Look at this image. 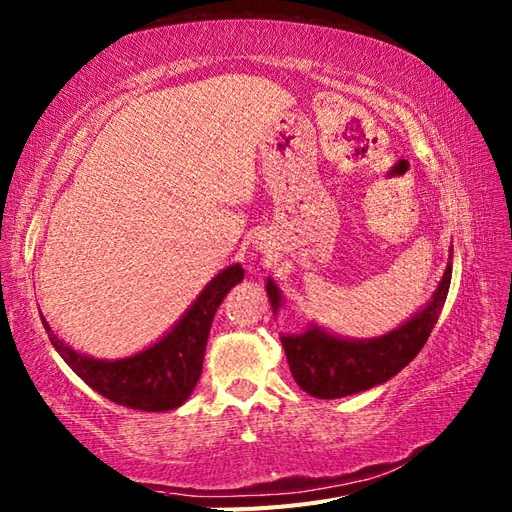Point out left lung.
Returning <instances> with one entry per match:
<instances>
[{
    "label": "left lung",
    "instance_id": "8db88e82",
    "mask_svg": "<svg viewBox=\"0 0 512 512\" xmlns=\"http://www.w3.org/2000/svg\"><path fill=\"white\" fill-rule=\"evenodd\" d=\"M451 257L454 248L449 253L443 279L438 281V288L427 305L384 336L362 340L342 338L314 323L307 325L301 334H281L294 382L312 397L340 399L395 377L401 368L417 358L441 316L451 283ZM266 292L272 314H277L283 305L279 285L268 279Z\"/></svg>",
    "mask_w": 512,
    "mask_h": 512
}]
</instances>
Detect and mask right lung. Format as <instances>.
I'll list each match as a JSON object with an SVG mask.
<instances>
[{
	"label": "right lung",
	"mask_w": 512,
	"mask_h": 512,
	"mask_svg": "<svg viewBox=\"0 0 512 512\" xmlns=\"http://www.w3.org/2000/svg\"><path fill=\"white\" fill-rule=\"evenodd\" d=\"M242 279L244 268L240 264L227 266L202 288L168 334L144 351L120 360H98L74 351L54 334L45 316L41 320L52 347L95 392L126 408L165 412L183 406L194 392L202 373L213 316L224 296Z\"/></svg>",
	"instance_id": "add662e5"
}]
</instances>
